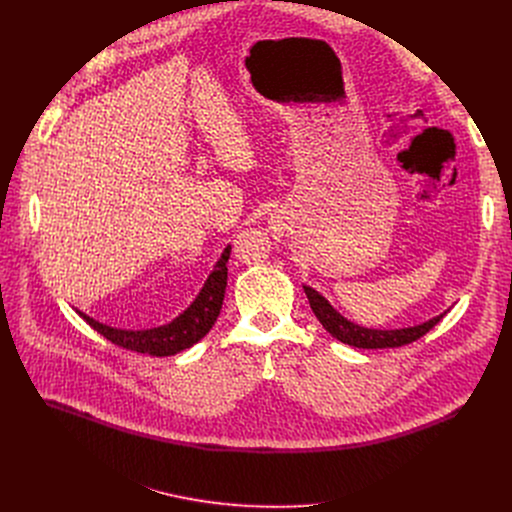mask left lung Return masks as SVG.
<instances>
[{
  "label": "left lung",
  "mask_w": 512,
  "mask_h": 512,
  "mask_svg": "<svg viewBox=\"0 0 512 512\" xmlns=\"http://www.w3.org/2000/svg\"><path fill=\"white\" fill-rule=\"evenodd\" d=\"M304 291L308 296L310 308L316 314V318L320 320V324L340 342L354 346V348H397V346H405L415 342L417 338H421L423 334H427L437 322H440L444 314L435 316L419 326H409V328H399V330H375V328H362L350 320H346L344 316H340L324 296H320L316 289H312L310 285H304Z\"/></svg>",
  "instance_id": "8db88e82"
}]
</instances>
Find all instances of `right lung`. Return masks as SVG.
Returning <instances> with one entry per match:
<instances>
[{"label": "right lung", "instance_id": "1", "mask_svg": "<svg viewBox=\"0 0 512 512\" xmlns=\"http://www.w3.org/2000/svg\"><path fill=\"white\" fill-rule=\"evenodd\" d=\"M231 257V247H227L216 261L212 273L204 281V287L200 289L198 298L190 304L184 314H180L176 320H172L166 326L150 328V330H117L111 326H105L87 314L79 312V316L101 336L111 340L115 346L152 354V356H172L180 350L190 348L200 338L208 334V330L214 326L218 314H221L225 289H227V261Z\"/></svg>", "mask_w": 512, "mask_h": 512}]
</instances>
